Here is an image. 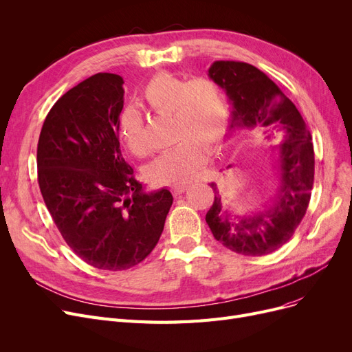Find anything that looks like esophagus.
Returning a JSON list of instances; mask_svg holds the SVG:
<instances>
[{
  "label": "esophagus",
  "instance_id": "esophagus-1",
  "mask_svg": "<svg viewBox=\"0 0 352 352\" xmlns=\"http://www.w3.org/2000/svg\"><path fill=\"white\" fill-rule=\"evenodd\" d=\"M187 188H188L187 184H184V186H174V187L171 188V192L177 197V195H181V194L186 192V191H187Z\"/></svg>",
  "mask_w": 352,
  "mask_h": 352
}]
</instances>
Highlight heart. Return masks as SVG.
<instances>
[{"label": "heart", "mask_w": 352, "mask_h": 352, "mask_svg": "<svg viewBox=\"0 0 352 352\" xmlns=\"http://www.w3.org/2000/svg\"><path fill=\"white\" fill-rule=\"evenodd\" d=\"M142 98L155 113L171 116L173 142H177L146 166V179L157 186L190 182L206 162L208 150L215 151L227 134L230 113L223 89L207 77L187 81L161 72L144 87ZM118 134L133 155L148 154L140 111L133 107L121 111Z\"/></svg>", "instance_id": "b5f03b06"}]
</instances>
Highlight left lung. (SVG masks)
I'll return each mask as SVG.
<instances>
[{
	"mask_svg": "<svg viewBox=\"0 0 352 352\" xmlns=\"http://www.w3.org/2000/svg\"><path fill=\"white\" fill-rule=\"evenodd\" d=\"M228 96L231 129H247L250 138L281 140L275 157L278 184L261 210L236 215L221 204L217 184L214 204L206 215L219 244L251 256L281 248L302 221L314 184L312 137L294 102L256 67L241 61H215L208 69ZM230 166V165H228Z\"/></svg>",
	"mask_w": 352,
	"mask_h": 352,
	"instance_id": "obj_1",
	"label": "left lung"
}]
</instances>
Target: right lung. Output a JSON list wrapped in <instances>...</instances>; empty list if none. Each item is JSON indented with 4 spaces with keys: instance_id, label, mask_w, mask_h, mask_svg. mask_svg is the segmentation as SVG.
<instances>
[{
    "instance_id": "obj_1",
    "label": "right lung",
    "mask_w": 352,
    "mask_h": 352,
    "mask_svg": "<svg viewBox=\"0 0 352 352\" xmlns=\"http://www.w3.org/2000/svg\"><path fill=\"white\" fill-rule=\"evenodd\" d=\"M124 80L100 72L54 104L36 148L45 206L68 247L98 270H128L150 255L173 206L145 192L120 150Z\"/></svg>"
}]
</instances>
